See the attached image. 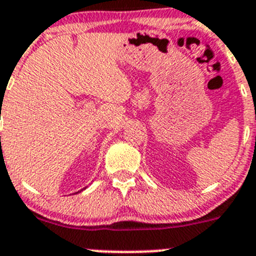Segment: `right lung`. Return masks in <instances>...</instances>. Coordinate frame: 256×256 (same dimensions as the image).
<instances>
[{
  "label": "right lung",
  "mask_w": 256,
  "mask_h": 256,
  "mask_svg": "<svg viewBox=\"0 0 256 256\" xmlns=\"http://www.w3.org/2000/svg\"><path fill=\"white\" fill-rule=\"evenodd\" d=\"M1 110H2V107H1Z\"/></svg>",
  "instance_id": "1"
}]
</instances>
